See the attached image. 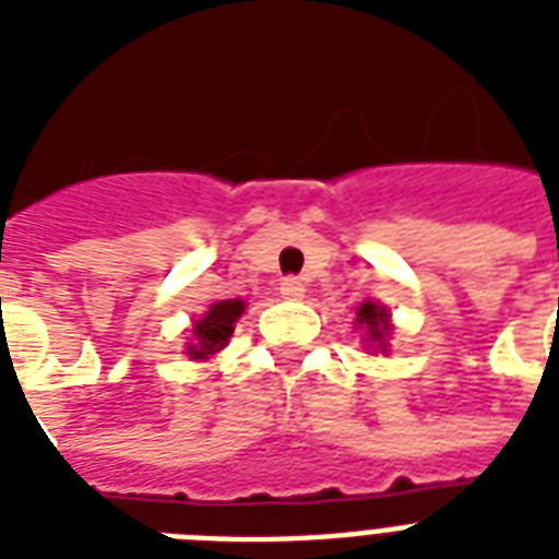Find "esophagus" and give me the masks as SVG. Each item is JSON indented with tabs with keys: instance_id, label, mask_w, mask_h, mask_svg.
<instances>
[{
	"instance_id": "1",
	"label": "esophagus",
	"mask_w": 559,
	"mask_h": 559,
	"mask_svg": "<svg viewBox=\"0 0 559 559\" xmlns=\"http://www.w3.org/2000/svg\"><path fill=\"white\" fill-rule=\"evenodd\" d=\"M281 296L287 298V301H298V298H305V284H301V278L281 281Z\"/></svg>"
}]
</instances>
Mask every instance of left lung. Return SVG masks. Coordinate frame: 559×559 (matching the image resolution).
<instances>
[{"instance_id":"left-lung-1","label":"left lung","mask_w":559,"mask_h":559,"mask_svg":"<svg viewBox=\"0 0 559 559\" xmlns=\"http://www.w3.org/2000/svg\"><path fill=\"white\" fill-rule=\"evenodd\" d=\"M389 310L377 301H366L359 305L357 310V328H366V336L362 340L368 342V348L377 354V350H389V333H391V319Z\"/></svg>"}]
</instances>
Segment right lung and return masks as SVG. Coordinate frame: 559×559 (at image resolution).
Masks as SVG:
<instances>
[{"label":"right lung","instance_id":"right-lung-1","mask_svg":"<svg viewBox=\"0 0 559 559\" xmlns=\"http://www.w3.org/2000/svg\"><path fill=\"white\" fill-rule=\"evenodd\" d=\"M246 305L240 298H228L209 307V313L202 316L200 322H193L191 342H188V357L191 359H209L217 350H223L235 333V322L243 316Z\"/></svg>","mask_w":559,"mask_h":559}]
</instances>
